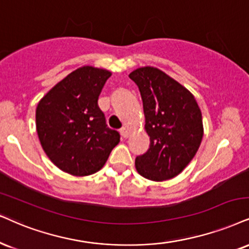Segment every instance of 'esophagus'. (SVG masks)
Instances as JSON below:
<instances>
[{"mask_svg": "<svg viewBox=\"0 0 249 249\" xmlns=\"http://www.w3.org/2000/svg\"><path fill=\"white\" fill-rule=\"evenodd\" d=\"M120 133H121V136L124 137V139H127V137L129 136V129H128V128H125V127L122 128Z\"/></svg>", "mask_w": 249, "mask_h": 249, "instance_id": "esophagus-1", "label": "esophagus"}]
</instances>
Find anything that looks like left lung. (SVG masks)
I'll return each instance as SVG.
<instances>
[{"label":"left lung","mask_w":249,"mask_h":249,"mask_svg":"<svg viewBox=\"0 0 249 249\" xmlns=\"http://www.w3.org/2000/svg\"><path fill=\"white\" fill-rule=\"evenodd\" d=\"M143 101L150 148L135 159L141 176L152 181L181 173L197 152L203 137L202 113L189 90L167 73L142 67L129 73Z\"/></svg>","instance_id":"8db88e82"}]
</instances>
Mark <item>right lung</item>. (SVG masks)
Segmentation results:
<instances>
[{"label":"right lung","instance_id":"add662e5","mask_svg":"<svg viewBox=\"0 0 249 249\" xmlns=\"http://www.w3.org/2000/svg\"><path fill=\"white\" fill-rule=\"evenodd\" d=\"M112 72L84 66L51 89L36 110L42 149L56 167L75 177L96 173L120 142L107 128L98 98Z\"/></svg>","mask_w":249,"mask_h":249}]
</instances>
